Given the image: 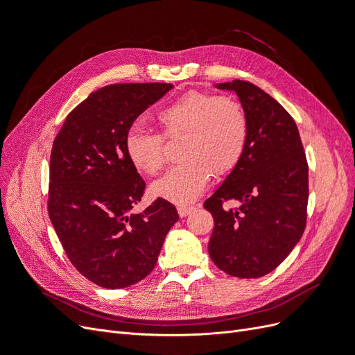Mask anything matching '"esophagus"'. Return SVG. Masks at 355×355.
<instances>
[{"instance_id":"1","label":"esophagus","mask_w":355,"mask_h":355,"mask_svg":"<svg viewBox=\"0 0 355 355\" xmlns=\"http://www.w3.org/2000/svg\"><path fill=\"white\" fill-rule=\"evenodd\" d=\"M196 210L194 206H188V204H180V206H178V213L180 218H187L189 213H192Z\"/></svg>"}]
</instances>
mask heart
Listing matches in <instances>:
<instances>
[{
    "label": "heart",
    "instance_id": "heart-1",
    "mask_svg": "<svg viewBox=\"0 0 355 355\" xmlns=\"http://www.w3.org/2000/svg\"><path fill=\"white\" fill-rule=\"evenodd\" d=\"M163 135L132 128L125 153L146 175H158L168 163L167 139L184 137L180 163L155 182L154 194L188 204L200 197L213 176L228 175L240 163L249 139V116L244 105L228 94L189 90L157 114Z\"/></svg>",
    "mask_w": 355,
    "mask_h": 355
}]
</instances>
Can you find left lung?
Returning <instances> with one entry per match:
<instances>
[{
  "label": "left lung",
  "mask_w": 355,
  "mask_h": 355,
  "mask_svg": "<svg viewBox=\"0 0 355 355\" xmlns=\"http://www.w3.org/2000/svg\"><path fill=\"white\" fill-rule=\"evenodd\" d=\"M218 87L239 94L249 139L240 163L204 202L214 219L209 254L232 277L259 278L286 259L305 231L306 155L292 115L270 94L245 80ZM231 199L241 206L225 208Z\"/></svg>",
  "instance_id": "left-lung-1"
}]
</instances>
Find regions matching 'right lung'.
Segmentation results:
<instances>
[{
    "label": "right lung",
    "instance_id": "1",
    "mask_svg": "<svg viewBox=\"0 0 355 355\" xmlns=\"http://www.w3.org/2000/svg\"><path fill=\"white\" fill-rule=\"evenodd\" d=\"M173 87L111 84L68 114L50 154L49 216L71 263L105 288L132 286L154 270L176 207L157 198L133 213L145 180L125 153L136 118Z\"/></svg>",
    "mask_w": 355,
    "mask_h": 355
}]
</instances>
